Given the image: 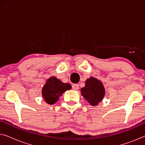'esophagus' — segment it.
I'll list each match as a JSON object with an SVG mask.
<instances>
[{"instance_id": "obj_1", "label": "esophagus", "mask_w": 145, "mask_h": 145, "mask_svg": "<svg viewBox=\"0 0 145 145\" xmlns=\"http://www.w3.org/2000/svg\"><path fill=\"white\" fill-rule=\"evenodd\" d=\"M72 88L73 90H78L79 87H78V85L77 84H72Z\"/></svg>"}]
</instances>
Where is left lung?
<instances>
[{"mask_svg":"<svg viewBox=\"0 0 145 145\" xmlns=\"http://www.w3.org/2000/svg\"><path fill=\"white\" fill-rule=\"evenodd\" d=\"M83 97L92 106H97L105 95L104 87L98 79L90 77L87 79L85 86L81 88Z\"/></svg>","mask_w":145,"mask_h":145,"instance_id":"1","label":"left lung"}]
</instances>
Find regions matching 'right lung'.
Instances as JSON below:
<instances>
[{"instance_id": "add662e5", "label": "right lung", "mask_w": 145, "mask_h": 145, "mask_svg": "<svg viewBox=\"0 0 145 145\" xmlns=\"http://www.w3.org/2000/svg\"><path fill=\"white\" fill-rule=\"evenodd\" d=\"M69 83H63L56 77H51L43 86L42 95L45 101L49 104H54L59 100V97L67 90H71Z\"/></svg>"}]
</instances>
